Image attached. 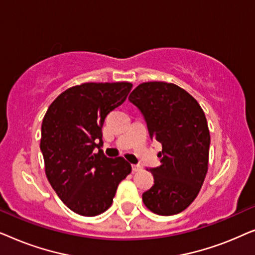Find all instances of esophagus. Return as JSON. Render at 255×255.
I'll return each mask as SVG.
<instances>
[{
	"label": "esophagus",
	"mask_w": 255,
	"mask_h": 255,
	"mask_svg": "<svg viewBox=\"0 0 255 255\" xmlns=\"http://www.w3.org/2000/svg\"><path fill=\"white\" fill-rule=\"evenodd\" d=\"M140 169H141L140 165H132V170H133V172H138V170Z\"/></svg>",
	"instance_id": "esophagus-1"
}]
</instances>
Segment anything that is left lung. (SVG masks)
<instances>
[{
    "label": "left lung",
    "instance_id": "left-lung-1",
    "mask_svg": "<svg viewBox=\"0 0 255 255\" xmlns=\"http://www.w3.org/2000/svg\"><path fill=\"white\" fill-rule=\"evenodd\" d=\"M128 101L144 117L149 138L162 145L160 166L149 168L154 184L142 202L156 215L179 214L196 198L208 172L210 133L203 110L186 90L167 82L141 83Z\"/></svg>",
    "mask_w": 255,
    "mask_h": 255
}]
</instances>
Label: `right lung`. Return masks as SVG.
<instances>
[{"label":"right lung","instance_id":"add662e5","mask_svg":"<svg viewBox=\"0 0 255 255\" xmlns=\"http://www.w3.org/2000/svg\"><path fill=\"white\" fill-rule=\"evenodd\" d=\"M131 88L130 82L83 83L65 90L48 107L40 139L45 173L75 214L93 217L108 210L118 184L131 173L124 158H108L101 149L104 120Z\"/></svg>","mask_w":255,"mask_h":255}]
</instances>
